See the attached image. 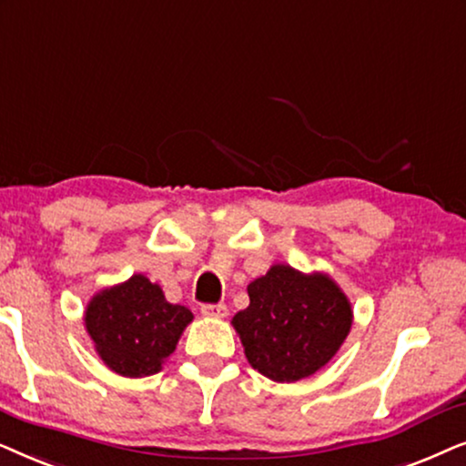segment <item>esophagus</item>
<instances>
[{"instance_id":"esophagus-1","label":"esophagus","mask_w":466,"mask_h":466,"mask_svg":"<svg viewBox=\"0 0 466 466\" xmlns=\"http://www.w3.org/2000/svg\"><path fill=\"white\" fill-rule=\"evenodd\" d=\"M202 315L213 319H223L228 315V307L226 305H202Z\"/></svg>"}]
</instances>
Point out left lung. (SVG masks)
I'll use <instances>...</instances> for the list:
<instances>
[{"mask_svg": "<svg viewBox=\"0 0 466 466\" xmlns=\"http://www.w3.org/2000/svg\"><path fill=\"white\" fill-rule=\"evenodd\" d=\"M249 307L232 318L245 356L279 383L300 381L334 358L351 330L350 298L324 272L275 264L249 283Z\"/></svg>", "mask_w": 466, "mask_h": 466, "instance_id": "obj_1", "label": "left lung"}]
</instances>
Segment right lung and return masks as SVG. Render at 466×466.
Here are the masks:
<instances>
[{"instance_id": "1", "label": "right lung", "mask_w": 466, "mask_h": 466, "mask_svg": "<svg viewBox=\"0 0 466 466\" xmlns=\"http://www.w3.org/2000/svg\"><path fill=\"white\" fill-rule=\"evenodd\" d=\"M191 319L187 307L166 300L159 285L145 275L102 289L85 311L97 356L123 377L159 373Z\"/></svg>"}]
</instances>
